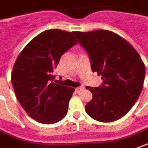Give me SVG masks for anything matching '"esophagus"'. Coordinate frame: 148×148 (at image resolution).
<instances>
[{"label": "esophagus", "mask_w": 148, "mask_h": 148, "mask_svg": "<svg viewBox=\"0 0 148 148\" xmlns=\"http://www.w3.org/2000/svg\"><path fill=\"white\" fill-rule=\"evenodd\" d=\"M84 88V86H80V87H78V88H76V91L77 92H80V91H82L83 89Z\"/></svg>", "instance_id": "1"}]
</instances>
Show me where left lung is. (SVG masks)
I'll return each mask as SVG.
<instances>
[{
  "label": "left lung",
  "mask_w": 148,
  "mask_h": 148,
  "mask_svg": "<svg viewBox=\"0 0 148 148\" xmlns=\"http://www.w3.org/2000/svg\"><path fill=\"white\" fill-rule=\"evenodd\" d=\"M87 51L92 72L101 75L103 84L89 87L92 100L85 111L92 119L110 123L123 118L142 92L145 65L131 45L117 34L106 29L74 31Z\"/></svg>",
  "instance_id": "8db88e82"
}]
</instances>
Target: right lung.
Listing matches in <instances>:
<instances>
[{"label": "right lung", "mask_w": 148, "mask_h": 148, "mask_svg": "<svg viewBox=\"0 0 148 148\" xmlns=\"http://www.w3.org/2000/svg\"><path fill=\"white\" fill-rule=\"evenodd\" d=\"M77 43L73 32L47 29L33 38L19 54L11 74L17 99L29 117L53 124L68 113L75 88L54 83L60 57Z\"/></svg>", "instance_id": "obj_1"}]
</instances>
